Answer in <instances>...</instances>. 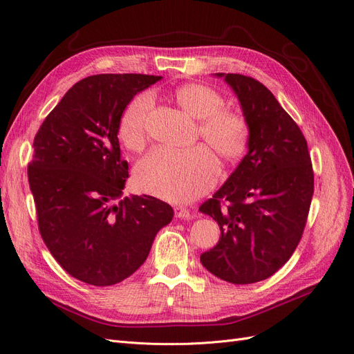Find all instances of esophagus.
Returning <instances> with one entry per match:
<instances>
[{
	"mask_svg": "<svg viewBox=\"0 0 354 354\" xmlns=\"http://www.w3.org/2000/svg\"><path fill=\"white\" fill-rule=\"evenodd\" d=\"M174 214H176V217H178V218H190L192 217V212L183 205H176L174 207Z\"/></svg>",
	"mask_w": 354,
	"mask_h": 354,
	"instance_id": "obj_1",
	"label": "esophagus"
}]
</instances>
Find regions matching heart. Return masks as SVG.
I'll return each instance as SVG.
<instances>
[{
    "label": "heart",
    "instance_id": "b5f03b06",
    "mask_svg": "<svg viewBox=\"0 0 354 354\" xmlns=\"http://www.w3.org/2000/svg\"><path fill=\"white\" fill-rule=\"evenodd\" d=\"M176 102L199 121L202 137L226 162H236L250 146L248 120L236 111L224 109V97L205 84L187 82L173 93ZM151 97L138 94L125 106L118 122V137L125 147L138 151L147 136ZM220 174L218 160L205 145L187 151L156 147L136 165L137 186L146 194L169 202H187L205 194Z\"/></svg>",
    "mask_w": 354,
    "mask_h": 354
}]
</instances>
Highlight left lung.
Here are the masks:
<instances>
[{"label": "left lung", "instance_id": "obj_1", "mask_svg": "<svg viewBox=\"0 0 354 354\" xmlns=\"http://www.w3.org/2000/svg\"><path fill=\"white\" fill-rule=\"evenodd\" d=\"M236 93L251 128L250 151L199 211L218 223V243L201 263L220 279L246 285L291 259L307 223L315 174L306 137L272 91L241 73H217Z\"/></svg>", "mask_w": 354, "mask_h": 354}]
</instances>
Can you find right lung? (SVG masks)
Returning <instances> with one entry per match:
<instances>
[{"label": "right lung", "instance_id": "1", "mask_svg": "<svg viewBox=\"0 0 354 354\" xmlns=\"http://www.w3.org/2000/svg\"><path fill=\"white\" fill-rule=\"evenodd\" d=\"M159 80L91 75L68 90L35 134L28 178L41 238L63 269L88 285L131 276L173 220V208L160 199H121L128 164L118 122L134 95Z\"/></svg>", "mask_w": 354, "mask_h": 354}]
</instances>
